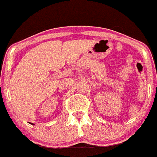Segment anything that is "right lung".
<instances>
[{
  "label": "right lung",
  "instance_id": "obj_1",
  "mask_svg": "<svg viewBox=\"0 0 157 157\" xmlns=\"http://www.w3.org/2000/svg\"><path fill=\"white\" fill-rule=\"evenodd\" d=\"M30 124H32V125H34V124H33V123H32V122H30Z\"/></svg>",
  "mask_w": 157,
  "mask_h": 157
}]
</instances>
